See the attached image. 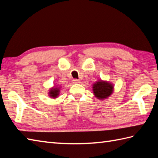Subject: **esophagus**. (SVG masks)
<instances>
[{
	"label": "esophagus",
	"instance_id": "obj_1",
	"mask_svg": "<svg viewBox=\"0 0 158 158\" xmlns=\"http://www.w3.org/2000/svg\"><path fill=\"white\" fill-rule=\"evenodd\" d=\"M73 83H81V81H80V80H79V79H73Z\"/></svg>",
	"mask_w": 158,
	"mask_h": 158
}]
</instances>
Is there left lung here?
Listing matches in <instances>:
<instances>
[{"instance_id": "left-lung-1", "label": "left lung", "mask_w": 158, "mask_h": 158, "mask_svg": "<svg viewBox=\"0 0 158 158\" xmlns=\"http://www.w3.org/2000/svg\"><path fill=\"white\" fill-rule=\"evenodd\" d=\"M92 90L96 98L99 100H105L112 94L114 86L113 83L100 79L94 83Z\"/></svg>"}]
</instances>
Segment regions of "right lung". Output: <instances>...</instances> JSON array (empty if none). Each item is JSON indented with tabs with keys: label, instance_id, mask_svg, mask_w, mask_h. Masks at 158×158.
<instances>
[{
	"label": "right lung",
	"instance_id": "right-lung-1",
	"mask_svg": "<svg viewBox=\"0 0 158 158\" xmlns=\"http://www.w3.org/2000/svg\"><path fill=\"white\" fill-rule=\"evenodd\" d=\"M60 89H61V88H60V87H58V85L53 86L52 88H50V89L48 92V94L49 97H51V98H58L60 92Z\"/></svg>",
	"mask_w": 158,
	"mask_h": 158
}]
</instances>
